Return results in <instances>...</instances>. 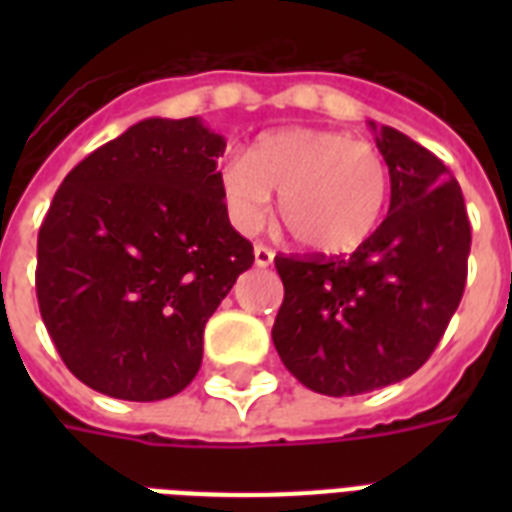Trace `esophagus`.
Here are the masks:
<instances>
[{"mask_svg":"<svg viewBox=\"0 0 512 512\" xmlns=\"http://www.w3.org/2000/svg\"><path fill=\"white\" fill-rule=\"evenodd\" d=\"M273 263V249L265 247V244H257L255 247V265L257 268H268Z\"/></svg>","mask_w":512,"mask_h":512,"instance_id":"1","label":"esophagus"}]
</instances>
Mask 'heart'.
Here are the masks:
<instances>
[{
  "mask_svg": "<svg viewBox=\"0 0 512 512\" xmlns=\"http://www.w3.org/2000/svg\"><path fill=\"white\" fill-rule=\"evenodd\" d=\"M217 183L236 231L255 233L276 191L281 220L305 249L345 255L372 239L388 212L390 164L369 140L289 127L263 135L249 156H225Z\"/></svg>",
  "mask_w": 512,
  "mask_h": 512,
  "instance_id": "b5f03b06",
  "label": "heart"
}]
</instances>
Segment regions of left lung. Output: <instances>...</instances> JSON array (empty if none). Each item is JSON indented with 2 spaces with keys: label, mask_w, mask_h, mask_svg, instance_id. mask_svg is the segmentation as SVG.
I'll use <instances>...</instances> for the list:
<instances>
[{
  "label": "left lung",
  "mask_w": 512,
  "mask_h": 512,
  "mask_svg": "<svg viewBox=\"0 0 512 512\" xmlns=\"http://www.w3.org/2000/svg\"><path fill=\"white\" fill-rule=\"evenodd\" d=\"M390 164L388 217L348 257L276 255L281 361L305 388L358 396L414 374L465 292L470 220L446 164L404 132L372 124Z\"/></svg>",
  "instance_id": "obj_1"
}]
</instances>
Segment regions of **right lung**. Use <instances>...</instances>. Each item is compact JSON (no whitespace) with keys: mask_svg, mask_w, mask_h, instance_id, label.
<instances>
[{"mask_svg":"<svg viewBox=\"0 0 512 512\" xmlns=\"http://www.w3.org/2000/svg\"><path fill=\"white\" fill-rule=\"evenodd\" d=\"M223 151L199 116L143 119L60 183L36 241V300L92 390L162 401L199 372L209 316L255 263L220 199Z\"/></svg>","mask_w":512,"mask_h":512,"instance_id":"add662e5","label":"right lung"}]
</instances>
